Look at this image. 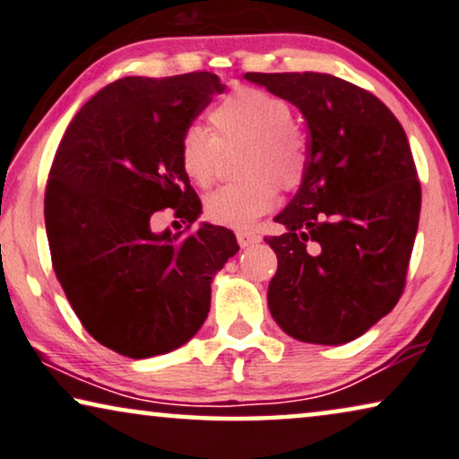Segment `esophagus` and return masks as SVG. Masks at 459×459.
Instances as JSON below:
<instances>
[{"mask_svg":"<svg viewBox=\"0 0 459 459\" xmlns=\"http://www.w3.org/2000/svg\"><path fill=\"white\" fill-rule=\"evenodd\" d=\"M235 235H237V241H238V245H241V247H249V245L260 241V235H257V232H254V230H237Z\"/></svg>","mask_w":459,"mask_h":459,"instance_id":"1","label":"esophagus"}]
</instances>
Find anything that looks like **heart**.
Wrapping results in <instances>:
<instances>
[{"mask_svg":"<svg viewBox=\"0 0 459 459\" xmlns=\"http://www.w3.org/2000/svg\"><path fill=\"white\" fill-rule=\"evenodd\" d=\"M293 106L257 87H237L212 108L208 128L193 125L180 137V168L195 186L214 183L222 147L245 145L243 180L222 185L204 202L212 221L249 227L276 205L282 191L299 189L309 164L307 139L293 122Z\"/></svg>","mask_w":459,"mask_h":459,"instance_id":"heart-1","label":"heart"}]
</instances>
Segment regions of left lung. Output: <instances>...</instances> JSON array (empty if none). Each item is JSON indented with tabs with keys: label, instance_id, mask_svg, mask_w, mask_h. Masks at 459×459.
<instances>
[{
	"label": "left lung",
	"instance_id": "left-lung-1",
	"mask_svg": "<svg viewBox=\"0 0 459 459\" xmlns=\"http://www.w3.org/2000/svg\"><path fill=\"white\" fill-rule=\"evenodd\" d=\"M307 122L309 164L266 237L279 257L270 314L297 341L341 345L397 306L422 189L403 126L366 89L322 73H247Z\"/></svg>",
	"mask_w": 459,
	"mask_h": 459
}]
</instances>
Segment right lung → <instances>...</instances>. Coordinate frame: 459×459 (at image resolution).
I'll return each instance as SVG.
<instances>
[{
	"mask_svg": "<svg viewBox=\"0 0 459 459\" xmlns=\"http://www.w3.org/2000/svg\"><path fill=\"white\" fill-rule=\"evenodd\" d=\"M222 91L212 73L116 81L76 112L49 168L51 266L85 331L122 356L186 343L208 318L212 276L238 251L224 227L185 237L149 227L156 211L172 207L189 230L202 212L178 145Z\"/></svg>",
	"mask_w": 459,
	"mask_h": 459,
	"instance_id": "obj_1",
	"label": "right lung"
}]
</instances>
